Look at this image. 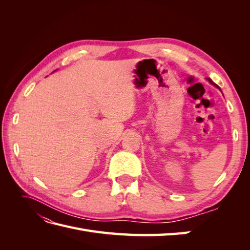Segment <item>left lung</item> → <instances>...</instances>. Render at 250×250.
Wrapping results in <instances>:
<instances>
[{
	"label": "left lung",
	"instance_id": "left-lung-1",
	"mask_svg": "<svg viewBox=\"0 0 250 250\" xmlns=\"http://www.w3.org/2000/svg\"><path fill=\"white\" fill-rule=\"evenodd\" d=\"M207 80H208V82H209V83H210V84H213V85H214V86H216V87H217V88H219V89H220V87H219V86H218V85H217V84H216V83H215V82H214V81H213V80H211V79H210V78H208V79H207ZM220 90H221V89H220Z\"/></svg>",
	"mask_w": 250,
	"mask_h": 250
}]
</instances>
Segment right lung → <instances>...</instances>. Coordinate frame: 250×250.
Segmentation results:
<instances>
[{
  "label": "right lung",
  "instance_id": "right-lung-1",
  "mask_svg": "<svg viewBox=\"0 0 250 250\" xmlns=\"http://www.w3.org/2000/svg\"><path fill=\"white\" fill-rule=\"evenodd\" d=\"M54 72H55V71H54Z\"/></svg>",
  "mask_w": 250,
  "mask_h": 250
}]
</instances>
